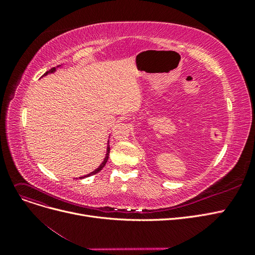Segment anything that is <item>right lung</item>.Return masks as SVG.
<instances>
[{
    "label": "right lung",
    "mask_w": 255,
    "mask_h": 255,
    "mask_svg": "<svg viewBox=\"0 0 255 255\" xmlns=\"http://www.w3.org/2000/svg\"><path fill=\"white\" fill-rule=\"evenodd\" d=\"M61 67H63V65H59V66H57V67H55V68H52L51 70H49V71L45 72V73H44L42 76H45V75H48V74H53V73H55V72H56V70H57V69H59V68H61ZM109 156H110V141H107V146H106V154H105V157H104V159H103L102 163L100 164V166H99L98 168H96L94 171L90 172V173H88V174H86V175H84V176H81L80 179H85V177H88V176H90V175H94V174L98 173L99 171H101L102 169H103V167L105 166V164H106L107 159H109Z\"/></svg>",
    "instance_id": "obj_1"
}]
</instances>
